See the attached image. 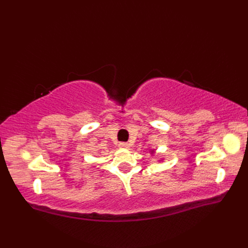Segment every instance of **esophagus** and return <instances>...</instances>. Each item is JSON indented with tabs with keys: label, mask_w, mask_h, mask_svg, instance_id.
<instances>
[{
	"label": "esophagus",
	"mask_w": 248,
	"mask_h": 248,
	"mask_svg": "<svg viewBox=\"0 0 248 248\" xmlns=\"http://www.w3.org/2000/svg\"><path fill=\"white\" fill-rule=\"evenodd\" d=\"M119 147H120V148H124V149H128L130 146H129L128 143H119Z\"/></svg>",
	"instance_id": "obj_1"
}]
</instances>
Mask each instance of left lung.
<instances>
[{"instance_id":"8db88e82","label":"left lung","mask_w":248,"mask_h":248,"mask_svg":"<svg viewBox=\"0 0 248 248\" xmlns=\"http://www.w3.org/2000/svg\"><path fill=\"white\" fill-rule=\"evenodd\" d=\"M154 154H155V149H152V150H151V155H154ZM161 161H163V160H160L159 162H161Z\"/></svg>"}]
</instances>
